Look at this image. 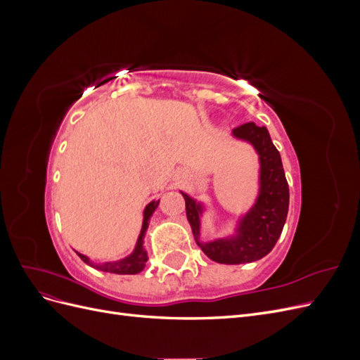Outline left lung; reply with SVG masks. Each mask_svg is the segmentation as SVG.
<instances>
[{
    "label": "left lung",
    "instance_id": "8db88e82",
    "mask_svg": "<svg viewBox=\"0 0 360 360\" xmlns=\"http://www.w3.org/2000/svg\"><path fill=\"white\" fill-rule=\"evenodd\" d=\"M233 135L249 141L255 147L261 165L258 200L243 216L238 234L233 238H219L205 245L200 243L201 205L181 192L186 201V216L195 240L207 257L221 264H243L266 257L282 233L290 202L288 183L281 155L271 143L269 130L250 122L236 127Z\"/></svg>",
    "mask_w": 360,
    "mask_h": 360
}]
</instances>
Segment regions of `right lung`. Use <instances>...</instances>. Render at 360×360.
Wrapping results in <instances>:
<instances>
[{
	"mask_svg": "<svg viewBox=\"0 0 360 360\" xmlns=\"http://www.w3.org/2000/svg\"><path fill=\"white\" fill-rule=\"evenodd\" d=\"M159 201H151L144 210V222H143V228H141V234L138 237V242L135 246V250L129 257L120 259V261H112V263H105V264H93L90 263V259L86 258L85 255L76 252L79 255V258L84 261V263L90 264L96 269H99L102 271H110V274H117V275H136L139 274L141 270L146 267V261H147V252L144 250V234L148 226V219L150 216L153 214V212L156 210Z\"/></svg>",
	"mask_w": 360,
	"mask_h": 360,
	"instance_id": "add662e5",
	"label": "right lung"
}]
</instances>
